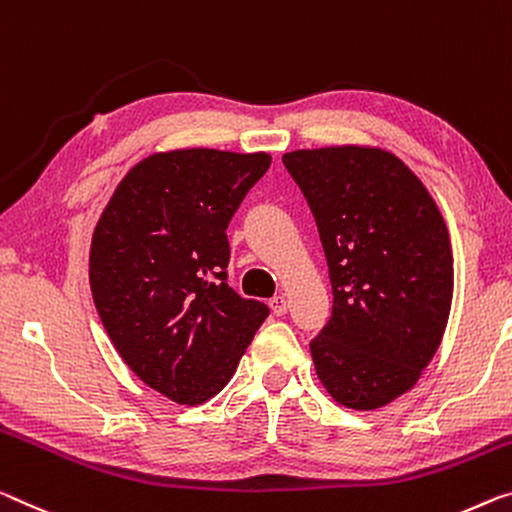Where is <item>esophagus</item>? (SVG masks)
<instances>
[{
	"mask_svg": "<svg viewBox=\"0 0 512 512\" xmlns=\"http://www.w3.org/2000/svg\"><path fill=\"white\" fill-rule=\"evenodd\" d=\"M269 305H271V312H273L275 316L287 314V298H285V296H273V298L269 300Z\"/></svg>",
	"mask_w": 512,
	"mask_h": 512,
	"instance_id": "obj_1",
	"label": "esophagus"
}]
</instances>
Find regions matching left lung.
<instances>
[{
	"mask_svg": "<svg viewBox=\"0 0 512 512\" xmlns=\"http://www.w3.org/2000/svg\"><path fill=\"white\" fill-rule=\"evenodd\" d=\"M282 164L312 209L335 296L310 342L316 378L344 408H385L417 385L449 321L453 250L440 207L376 145L294 150Z\"/></svg>",
	"mask_w": 512,
	"mask_h": 512,
	"instance_id": "8db88e82",
	"label": "left lung"
}]
</instances>
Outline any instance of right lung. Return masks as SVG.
Instances as JSON below:
<instances>
[{"mask_svg": "<svg viewBox=\"0 0 512 512\" xmlns=\"http://www.w3.org/2000/svg\"><path fill=\"white\" fill-rule=\"evenodd\" d=\"M271 166L266 152H154L100 214L93 303L120 358L154 392L200 405L230 383L269 307L227 285V223Z\"/></svg>", "mask_w": 512, "mask_h": 512, "instance_id": "obj_1", "label": "right lung"}]
</instances>
